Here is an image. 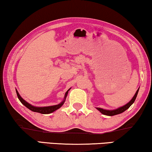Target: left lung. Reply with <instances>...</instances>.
Returning <instances> with one entry per match:
<instances>
[{
  "instance_id": "left-lung-1",
  "label": "left lung",
  "mask_w": 152,
  "mask_h": 152,
  "mask_svg": "<svg viewBox=\"0 0 152 152\" xmlns=\"http://www.w3.org/2000/svg\"><path fill=\"white\" fill-rule=\"evenodd\" d=\"M138 90H139V88H138V90L136 91V92L135 94V95H134V96L133 97V98H132V99L130 100V101L128 102L127 104H126L125 105L121 107H120L118 109H116V110H103V109L98 108V107L96 109L98 111H100V112H101L102 114L106 115V116H114V115L121 114V113L125 112V110H127V109L129 108V107L134 103V101H135L136 98V96H137Z\"/></svg>"
}]
</instances>
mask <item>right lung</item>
<instances>
[{
    "instance_id": "right-lung-1",
    "label": "right lung",
    "mask_w": 152,
    "mask_h": 152,
    "mask_svg": "<svg viewBox=\"0 0 152 152\" xmlns=\"http://www.w3.org/2000/svg\"><path fill=\"white\" fill-rule=\"evenodd\" d=\"M16 94H17V96H18V99L20 100V101L22 102V103L24 104L26 107L28 108L29 110H30L31 111H32V112L40 113V114H50V113L54 112V111L57 110L58 109H59L60 107H61L64 104V102H65V98H66V97H67V95L68 94V91H67V92L65 93V99H64V100L61 102V103H60L58 104H56V105H53V106H49V107H34L32 105H31L30 104H29L28 102H27L25 100H23V98H21L20 96L19 95V94L18 91H17V90H16Z\"/></svg>"
}]
</instances>
